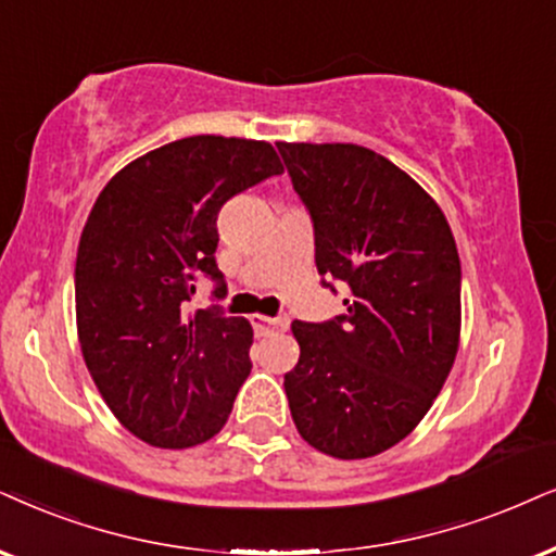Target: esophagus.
Listing matches in <instances>:
<instances>
[{"label": "esophagus", "mask_w": 556, "mask_h": 556, "mask_svg": "<svg viewBox=\"0 0 556 556\" xmlns=\"http://www.w3.org/2000/svg\"><path fill=\"white\" fill-rule=\"evenodd\" d=\"M254 323L256 330H262V333H269V330H287L290 328V318L287 315H277V318H266V315H254L251 318Z\"/></svg>", "instance_id": "34e87169"}]
</instances>
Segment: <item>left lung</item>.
Returning <instances> with one entry per match:
<instances>
[{
	"instance_id": "1",
	"label": "left lung",
	"mask_w": 556,
	"mask_h": 556,
	"mask_svg": "<svg viewBox=\"0 0 556 556\" xmlns=\"http://www.w3.org/2000/svg\"><path fill=\"white\" fill-rule=\"evenodd\" d=\"M313 220L323 287L346 311L292 323V420L336 459H367L420 424L452 371L462 266L444 213L379 153L354 143H277Z\"/></svg>"
}]
</instances>
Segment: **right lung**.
Wrapping results in <instances>:
<instances>
[{
	"instance_id": "add662e5",
	"label": "right lung",
	"mask_w": 556,
	"mask_h": 556,
	"mask_svg": "<svg viewBox=\"0 0 556 556\" xmlns=\"http://www.w3.org/2000/svg\"><path fill=\"white\" fill-rule=\"evenodd\" d=\"M285 166L264 140L192 136L146 153L97 197L76 254V328L97 390L132 435L187 448L226 426L251 371L249 320L189 311L217 269V213Z\"/></svg>"
}]
</instances>
